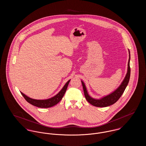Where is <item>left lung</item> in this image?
<instances>
[{"mask_svg": "<svg viewBox=\"0 0 146 146\" xmlns=\"http://www.w3.org/2000/svg\"><path fill=\"white\" fill-rule=\"evenodd\" d=\"M130 51H129V62H128L127 72L125 78H124V80L123 81V82L121 84V85L118 87V88L117 90H115L114 92H113L111 94L103 97L101 99L97 100V99H94V98L90 97L88 93L85 84L84 83L83 81H82L85 97L86 99V100L91 104L93 105L94 106L98 107H107V106H109L111 104H115L120 98V97L121 96L123 92H124L125 89H126L127 84L129 83V80H130Z\"/></svg>", "mask_w": 146, "mask_h": 146, "instance_id": "8db88e82", "label": "left lung"}]
</instances>
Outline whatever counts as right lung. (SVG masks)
<instances>
[{
	"mask_svg": "<svg viewBox=\"0 0 146 146\" xmlns=\"http://www.w3.org/2000/svg\"><path fill=\"white\" fill-rule=\"evenodd\" d=\"M70 80H68L66 84L63 86L62 89L60 91L56 96L52 98H50L47 100H35L28 97L24 94L21 92L22 95L25 98V100L29 103L30 104H32L35 106L39 107V108H49L51 107L56 104H57L62 98L66 90L67 89V86L70 83Z\"/></svg>",
	"mask_w": 146,
	"mask_h": 146,
	"instance_id": "obj_1",
	"label": "right lung"
}]
</instances>
